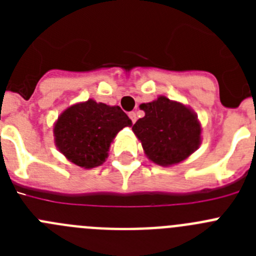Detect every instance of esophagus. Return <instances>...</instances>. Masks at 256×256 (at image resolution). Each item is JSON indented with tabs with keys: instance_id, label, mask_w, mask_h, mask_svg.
Wrapping results in <instances>:
<instances>
[{
	"instance_id": "obj_1",
	"label": "esophagus",
	"mask_w": 256,
	"mask_h": 256,
	"mask_svg": "<svg viewBox=\"0 0 256 256\" xmlns=\"http://www.w3.org/2000/svg\"><path fill=\"white\" fill-rule=\"evenodd\" d=\"M130 120L133 122V123H136V120H137V115H136V112H130Z\"/></svg>"
}]
</instances>
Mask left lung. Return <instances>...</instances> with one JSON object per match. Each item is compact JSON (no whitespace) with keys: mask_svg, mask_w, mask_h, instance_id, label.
<instances>
[{"mask_svg":"<svg viewBox=\"0 0 256 256\" xmlns=\"http://www.w3.org/2000/svg\"><path fill=\"white\" fill-rule=\"evenodd\" d=\"M140 108L144 116L136 122L132 130L154 164L177 165L200 148L202 126L190 106L159 96L141 104Z\"/></svg>","mask_w":256,"mask_h":256,"instance_id":"left-lung-1","label":"left lung"}]
</instances>
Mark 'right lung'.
Here are the masks:
<instances>
[{"label": "right lung", "instance_id": "right-lung-1", "mask_svg": "<svg viewBox=\"0 0 256 256\" xmlns=\"http://www.w3.org/2000/svg\"><path fill=\"white\" fill-rule=\"evenodd\" d=\"M124 126H132V120L119 106L90 98L65 108L52 132L55 146L66 160L92 169L106 162L112 142Z\"/></svg>", "mask_w": 256, "mask_h": 256}]
</instances>
